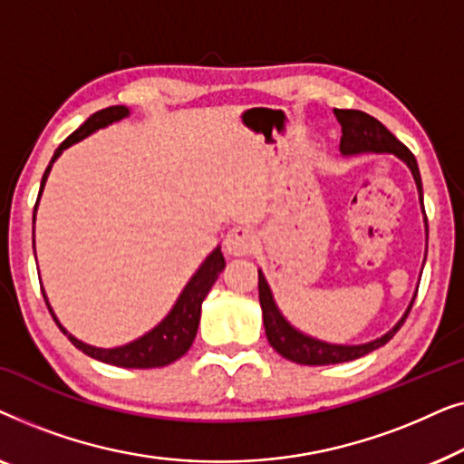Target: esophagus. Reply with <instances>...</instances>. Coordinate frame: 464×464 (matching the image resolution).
I'll return each instance as SVG.
<instances>
[{"label":"esophagus","mask_w":464,"mask_h":464,"mask_svg":"<svg viewBox=\"0 0 464 464\" xmlns=\"http://www.w3.org/2000/svg\"><path fill=\"white\" fill-rule=\"evenodd\" d=\"M224 246L226 253H230V256H251L253 249H256V234L246 226H234L226 234Z\"/></svg>","instance_id":"34e87169"}]
</instances>
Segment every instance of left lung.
Masks as SVG:
<instances>
[{
    "label": "left lung",
    "mask_w": 464,
    "mask_h": 464,
    "mask_svg": "<svg viewBox=\"0 0 464 464\" xmlns=\"http://www.w3.org/2000/svg\"><path fill=\"white\" fill-rule=\"evenodd\" d=\"M334 116L338 118L342 126V139H340V151L344 156H354V154H365V151H373V154H395L397 158L408 164L411 175H414L418 194H420V205L424 211L422 202V181H420V170H418V162L411 151L405 148V145L399 141V139L392 135V132L386 129L382 122H378L376 118H372L370 113L359 111V110H334ZM427 221V218H424ZM427 234H429V224H427ZM429 238V237H427ZM259 281V304H262V314H264V327H266V338H268L270 346L281 354V357L294 361V363L300 365H334V363H344V361H354L363 354L376 351V348L384 346L392 335H395L401 325L408 319L411 304L410 302L408 310L401 316V321L397 323L395 327L391 329L389 334H384L382 338L367 342V344L359 346H342V344H327V342H321L316 338H310V335L297 332L294 325H289V321L281 314V310L275 304V297H272V291L266 283L262 270H257ZM418 294V291H416Z\"/></svg>",
    "instance_id": "8db88e82"
}]
</instances>
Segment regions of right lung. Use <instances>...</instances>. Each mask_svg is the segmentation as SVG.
<instances>
[{
  "label": "right lung",
  "mask_w": 464,
  "mask_h": 464,
  "mask_svg": "<svg viewBox=\"0 0 464 464\" xmlns=\"http://www.w3.org/2000/svg\"><path fill=\"white\" fill-rule=\"evenodd\" d=\"M126 116H129V107H124V105L105 107V110L92 113V116L88 118L78 130L72 132V135H69L65 141L59 145V148H56L53 160H50L46 173H44V177H42L40 196H42L44 186H46V179H48L50 169H53V162L63 154V150H67L69 145L82 141V139L91 135V132L103 129V126L111 124V122H118V120H122ZM35 208H37V202H35ZM34 221H35V218H34ZM224 268H226V259H224V256H221V249L218 246V249H215L211 256L202 262L200 268L196 270V275L189 278V283L183 287L181 295L177 297L173 310H170V313L164 316V319L158 323L151 332L141 335V338L135 342H130V344H124L118 348H97V346L84 344V342L78 338H73V335L69 334L67 329L61 325L59 319L54 316L53 308H50V304H48L46 294H44V300H46L50 314H53V319L56 321V325H59L61 332L65 334L69 340H72V344L75 348H80V351L88 354V357L103 361V363H110V365L129 367V370L164 367V365L173 363V361H177L179 357H183V354L189 351V346H192V342L196 338V332H198L202 300H205L208 289L213 287V283L218 281L219 272Z\"/></svg>",
  "instance_id": "obj_1"
}]
</instances>
